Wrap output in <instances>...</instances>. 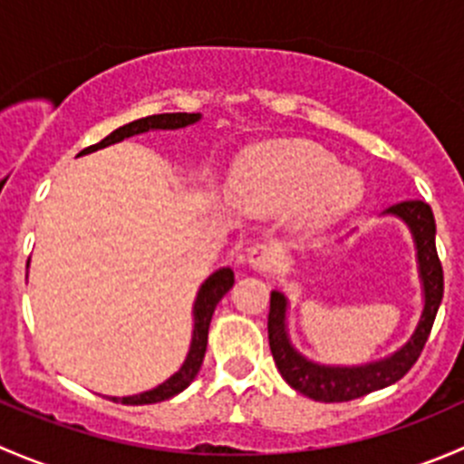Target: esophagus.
Returning <instances> with one entry per match:
<instances>
[{"instance_id": "esophagus-1", "label": "esophagus", "mask_w": 464, "mask_h": 464, "mask_svg": "<svg viewBox=\"0 0 464 464\" xmlns=\"http://www.w3.org/2000/svg\"><path fill=\"white\" fill-rule=\"evenodd\" d=\"M271 262H274V254H271L269 246L265 245L254 246V249H249V254H246V265L254 271H266L271 266Z\"/></svg>"}]
</instances>
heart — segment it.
Masks as SVG:
<instances>
[{
  "label": "heart",
  "mask_w": 464,
  "mask_h": 464,
  "mask_svg": "<svg viewBox=\"0 0 464 464\" xmlns=\"http://www.w3.org/2000/svg\"><path fill=\"white\" fill-rule=\"evenodd\" d=\"M240 208L256 215L287 213L292 236L307 240L336 227L363 199V181L314 143L276 141L256 148L231 179Z\"/></svg>",
  "instance_id": "obj_1"
}]
</instances>
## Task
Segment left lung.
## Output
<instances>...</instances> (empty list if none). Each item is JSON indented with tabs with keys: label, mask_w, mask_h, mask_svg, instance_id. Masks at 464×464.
<instances>
[{
	"label": "left lung",
	"mask_w": 464,
	"mask_h": 464,
	"mask_svg": "<svg viewBox=\"0 0 464 464\" xmlns=\"http://www.w3.org/2000/svg\"><path fill=\"white\" fill-rule=\"evenodd\" d=\"M383 215H392V218L401 219L409 227L415 245L420 285H422V314H420V321L411 339L401 348H397L395 353L375 359V362L359 363V366L312 362V359H307L305 354L294 348L292 336H289V298L280 289L271 292L266 327H269V348L271 354H274L276 368L294 391L303 392L310 400L350 401L400 382L418 362L420 353H422L424 343L429 339V332H431L444 294L442 265H440L438 251H435L433 210L427 202L404 199V202L383 210Z\"/></svg>",
	"instance_id": "obj_1"
}]
</instances>
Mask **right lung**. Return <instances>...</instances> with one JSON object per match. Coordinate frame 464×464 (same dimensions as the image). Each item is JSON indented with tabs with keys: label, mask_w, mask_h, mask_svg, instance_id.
Instances as JSON below:
<instances>
[{
	"label": "right lung",
	"mask_w": 464,
	"mask_h": 464,
	"mask_svg": "<svg viewBox=\"0 0 464 464\" xmlns=\"http://www.w3.org/2000/svg\"><path fill=\"white\" fill-rule=\"evenodd\" d=\"M198 121H202V114H186V111H177V114L145 116V119L132 121V123L114 130V132H111L110 137L102 139L101 143L89 145V148L82 150L78 157H82V154H89V152H96V150L107 148V145L121 143L130 137H137V134L154 132V130H181V128H188V125H195ZM233 283H236V276H233L231 266H219V269H215L213 274L199 285L198 296H195V303H193V334H190L188 354H186L179 371L172 372L166 382L150 388V391L137 392V395H128V397H110V400L121 401V404H137V406L157 404V401L170 400V397L179 395L181 391H186V388L193 383V379L198 377L199 368H202L204 363L206 343H208V327H210V319H213L215 307H218V303L227 296L228 289L233 287Z\"/></svg>",
	"instance_id": "right-lung-1"
}]
</instances>
